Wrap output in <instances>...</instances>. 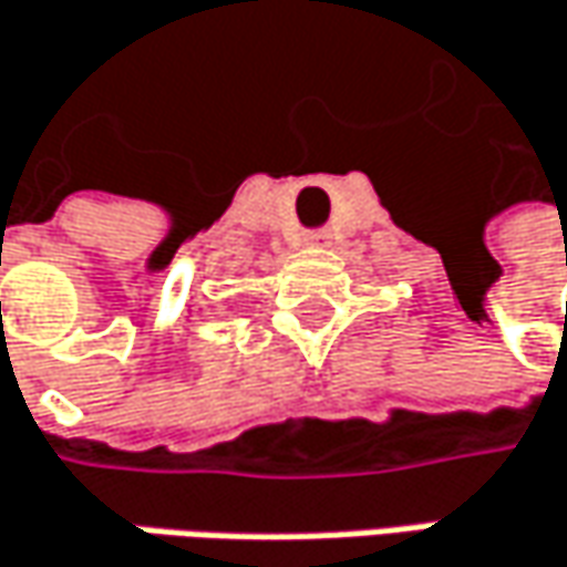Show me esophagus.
<instances>
[{
    "label": "esophagus",
    "mask_w": 567,
    "mask_h": 567,
    "mask_svg": "<svg viewBox=\"0 0 567 567\" xmlns=\"http://www.w3.org/2000/svg\"><path fill=\"white\" fill-rule=\"evenodd\" d=\"M308 244H327V234H323V230H315V234H308Z\"/></svg>",
    "instance_id": "1"
}]
</instances>
